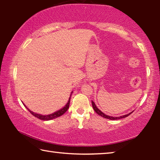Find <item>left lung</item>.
<instances>
[{"label": "left lung", "instance_id": "1", "mask_svg": "<svg viewBox=\"0 0 160 160\" xmlns=\"http://www.w3.org/2000/svg\"><path fill=\"white\" fill-rule=\"evenodd\" d=\"M92 107H93V109L94 110V111L97 113L98 115H99L100 116H101V117H103L104 118H106V119H108V120H120V119H122V118H127L128 117V116L129 115L132 114V113L133 112H131L129 113H128V114H126V115H122V116H120V117H113V116H110V115H106L105 113H103L101 110H100L99 109H98L97 106H96L95 103L94 102V101H92Z\"/></svg>", "mask_w": 160, "mask_h": 160}]
</instances>
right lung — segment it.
<instances>
[{"label": "right lung", "instance_id": "1", "mask_svg": "<svg viewBox=\"0 0 160 160\" xmlns=\"http://www.w3.org/2000/svg\"><path fill=\"white\" fill-rule=\"evenodd\" d=\"M72 93V91L71 92V95H70V97H69L68 98V102L66 103V105L63 107L62 108H61L59 110H57V111H55L53 113H51V114H49V115H41V114H39V113H36V112H34L33 111H31V110L30 109H28L27 106L24 105V106L26 107V108H27V110L29 111L32 115H33V116H35V117L40 119V120H45V121H48V120H53V119H55L57 118L58 117H59V116H62V115L64 114V113L67 111V110L69 108V105H70V100H71V94Z\"/></svg>", "mask_w": 160, "mask_h": 160}]
</instances>
